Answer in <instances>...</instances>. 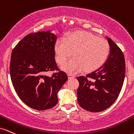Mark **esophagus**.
Instances as JSON below:
<instances>
[{"mask_svg": "<svg viewBox=\"0 0 134 134\" xmlns=\"http://www.w3.org/2000/svg\"><path fill=\"white\" fill-rule=\"evenodd\" d=\"M68 79H73V78L75 77L74 75H71V74H68Z\"/></svg>", "mask_w": 134, "mask_h": 134, "instance_id": "1", "label": "esophagus"}]
</instances>
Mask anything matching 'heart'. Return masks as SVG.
Returning <instances> with one entry per match:
<instances>
[{"instance_id": "b5f03b06", "label": "heart", "mask_w": 134, "mask_h": 134, "mask_svg": "<svg viewBox=\"0 0 134 134\" xmlns=\"http://www.w3.org/2000/svg\"><path fill=\"white\" fill-rule=\"evenodd\" d=\"M55 59L62 64L73 55L74 58L61 66L63 71L76 73L84 69L86 71L97 70L106 61L109 53V46L106 40L99 38L86 31L73 33L66 38L57 40L54 47Z\"/></svg>"}]
</instances>
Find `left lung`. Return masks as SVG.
Masks as SVG:
<instances>
[{
    "label": "left lung",
    "mask_w": 134,
    "mask_h": 134,
    "mask_svg": "<svg viewBox=\"0 0 134 134\" xmlns=\"http://www.w3.org/2000/svg\"><path fill=\"white\" fill-rule=\"evenodd\" d=\"M110 48L106 61L86 76L77 77L78 103L91 112H100L115 103L119 96L125 75V62L121 49L106 37Z\"/></svg>",
    "instance_id": "obj_1"
}]
</instances>
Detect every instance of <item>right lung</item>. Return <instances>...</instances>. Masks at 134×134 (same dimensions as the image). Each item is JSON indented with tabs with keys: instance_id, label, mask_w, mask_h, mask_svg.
<instances>
[{
	"instance_id": "obj_1",
	"label": "right lung",
	"mask_w": 134,
	"mask_h": 134,
	"mask_svg": "<svg viewBox=\"0 0 134 134\" xmlns=\"http://www.w3.org/2000/svg\"><path fill=\"white\" fill-rule=\"evenodd\" d=\"M52 31L27 35L13 49L10 58V79L16 94L27 106L38 111L55 106L58 92L68 80L62 71L45 75L59 70L54 51L58 37Z\"/></svg>"
}]
</instances>
